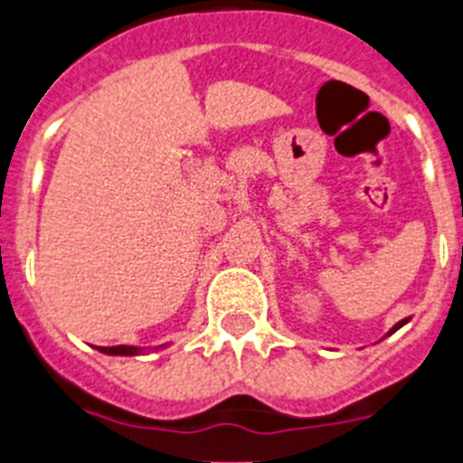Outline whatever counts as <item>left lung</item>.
Returning a JSON list of instances; mask_svg holds the SVG:
<instances>
[{"instance_id":"1","label":"left lung","mask_w":463,"mask_h":463,"mask_svg":"<svg viewBox=\"0 0 463 463\" xmlns=\"http://www.w3.org/2000/svg\"><path fill=\"white\" fill-rule=\"evenodd\" d=\"M406 322H408V317H406V320H401V322H396V325H394V326H392V329H390V331H387V336H392V334H394V331H396V329H401V326L406 325Z\"/></svg>"}]
</instances>
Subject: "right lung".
<instances>
[{"label":"right lung","instance_id":"obj_1","mask_svg":"<svg viewBox=\"0 0 463 463\" xmlns=\"http://www.w3.org/2000/svg\"><path fill=\"white\" fill-rule=\"evenodd\" d=\"M165 347V345H162ZM99 353L104 354H120V357H137V354H143L146 350L143 347H134V345H116V347H97Z\"/></svg>","mask_w":463,"mask_h":463}]
</instances>
